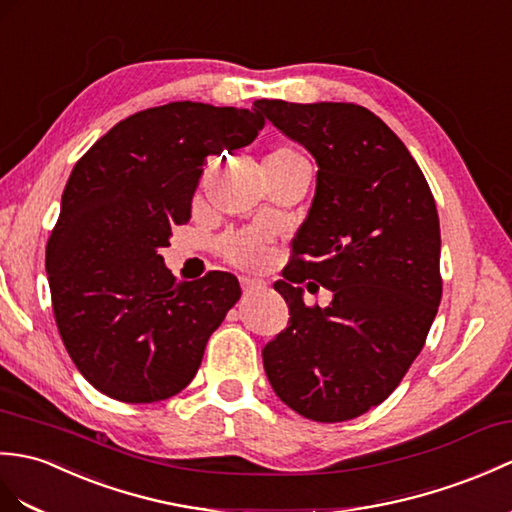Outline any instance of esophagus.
Listing matches in <instances>:
<instances>
[{"label": "esophagus", "instance_id": "34e87169", "mask_svg": "<svg viewBox=\"0 0 512 512\" xmlns=\"http://www.w3.org/2000/svg\"><path fill=\"white\" fill-rule=\"evenodd\" d=\"M240 283H242V290H244V294H251V292H255V290H261V288H264V283H261V281H255V279H248V277H242V279H240Z\"/></svg>", "mask_w": 512, "mask_h": 512}]
</instances>
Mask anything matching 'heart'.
I'll return each instance as SVG.
<instances>
[{
    "mask_svg": "<svg viewBox=\"0 0 512 512\" xmlns=\"http://www.w3.org/2000/svg\"><path fill=\"white\" fill-rule=\"evenodd\" d=\"M266 161H275V163H307V159L299 150L294 148H277L272 150ZM218 251L220 255L231 261L233 266L240 268H259L264 264L268 257V242L266 237L261 235L259 231H235V233H227L218 242Z\"/></svg>",
    "mask_w": 512,
    "mask_h": 512,
    "instance_id": "obj_1",
    "label": "heart"
}]
</instances>
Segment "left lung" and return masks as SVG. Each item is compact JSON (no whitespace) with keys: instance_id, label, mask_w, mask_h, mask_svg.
Returning a JSON list of instances; mask_svg holds the SVG:
<instances>
[{"instance_id":"obj_1","label":"left lung","mask_w":512,"mask_h":512,"mask_svg":"<svg viewBox=\"0 0 512 512\" xmlns=\"http://www.w3.org/2000/svg\"><path fill=\"white\" fill-rule=\"evenodd\" d=\"M255 106L318 165L310 213L275 283L290 320L261 351L268 382L305 419L349 421L399 386L434 323L443 294L436 202L403 141L364 106ZM305 280L332 292L327 308L304 305Z\"/></svg>"}]
</instances>
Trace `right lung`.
<instances>
[{
	"mask_svg": "<svg viewBox=\"0 0 512 512\" xmlns=\"http://www.w3.org/2000/svg\"><path fill=\"white\" fill-rule=\"evenodd\" d=\"M264 124L255 109L170 102L115 124L71 170L45 270L69 358L106 397L181 392L240 301L229 272L176 283L161 248L189 222L207 157L248 146Z\"/></svg>",
	"mask_w": 512,
	"mask_h": 512,
	"instance_id": "1",
	"label": "right lung"
}]
</instances>
